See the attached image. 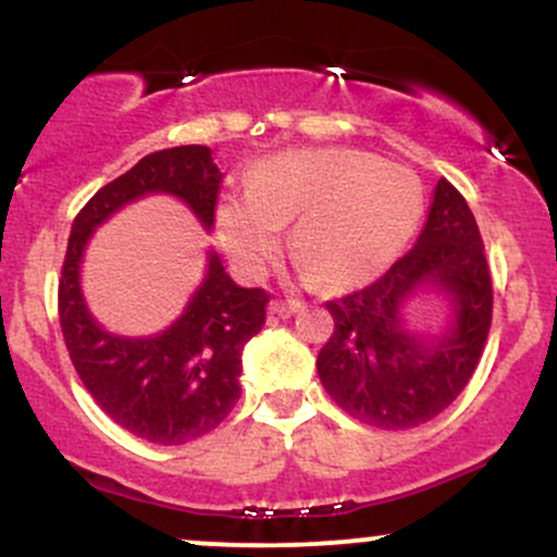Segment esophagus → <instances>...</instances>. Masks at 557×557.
Returning <instances> with one entry per match:
<instances>
[{
  "mask_svg": "<svg viewBox=\"0 0 557 557\" xmlns=\"http://www.w3.org/2000/svg\"><path fill=\"white\" fill-rule=\"evenodd\" d=\"M270 311L277 317H290L296 314V311H300V300H272Z\"/></svg>",
  "mask_w": 557,
  "mask_h": 557,
  "instance_id": "esophagus-1",
  "label": "esophagus"
}]
</instances>
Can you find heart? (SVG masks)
Segmentation results:
<instances>
[{
    "label": "heart",
    "mask_w": 557,
    "mask_h": 557,
    "mask_svg": "<svg viewBox=\"0 0 557 557\" xmlns=\"http://www.w3.org/2000/svg\"><path fill=\"white\" fill-rule=\"evenodd\" d=\"M424 196L411 170L356 149L283 151L248 170L246 194L216 201L214 227L233 264L259 277L283 246L330 287L385 272L417 233Z\"/></svg>",
    "instance_id": "heart-1"
}]
</instances>
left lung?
<instances>
[{
	"mask_svg": "<svg viewBox=\"0 0 557 557\" xmlns=\"http://www.w3.org/2000/svg\"><path fill=\"white\" fill-rule=\"evenodd\" d=\"M424 292L448 304L440 333L407 324L405 309ZM327 311L335 330L317 372L345 413L389 432L440 417L469 385L492 322L490 267L466 198L437 181L411 251L376 283L327 300Z\"/></svg>",
	"mask_w": 557,
	"mask_h": 557,
	"instance_id": "left-lung-1",
	"label": "left lung"
}]
</instances>
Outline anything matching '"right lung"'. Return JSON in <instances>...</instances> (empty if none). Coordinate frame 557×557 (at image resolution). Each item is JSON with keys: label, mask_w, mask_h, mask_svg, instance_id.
Wrapping results in <instances>:
<instances>
[{"label": "right lung", "mask_w": 557, "mask_h": 557, "mask_svg": "<svg viewBox=\"0 0 557 557\" xmlns=\"http://www.w3.org/2000/svg\"><path fill=\"white\" fill-rule=\"evenodd\" d=\"M222 172L209 146L146 154L107 183L75 216L60 280V324L75 372L114 424L157 445H183L212 432L240 398L243 348L261 330L267 296L240 287L209 248L207 272L183 314L157 335H117L96 322L81 290V264L96 227L146 196L183 201L212 230Z\"/></svg>", "instance_id": "add662e5"}]
</instances>
